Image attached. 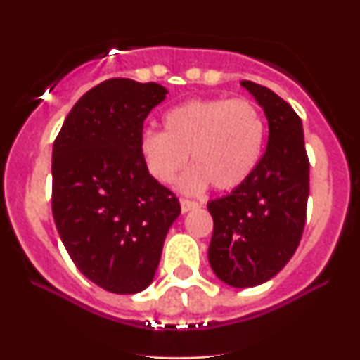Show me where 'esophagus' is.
Wrapping results in <instances>:
<instances>
[{
    "label": "esophagus",
    "instance_id": "esophagus-1",
    "mask_svg": "<svg viewBox=\"0 0 360 360\" xmlns=\"http://www.w3.org/2000/svg\"><path fill=\"white\" fill-rule=\"evenodd\" d=\"M198 208H200V205H198L196 201L181 200V212L183 213H188V212H191V210H198Z\"/></svg>",
    "mask_w": 360,
    "mask_h": 360
}]
</instances>
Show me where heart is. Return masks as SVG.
I'll list each match as a JSON object with an SVG mask.
<instances>
[{
    "label": "heart",
    "mask_w": 360,
    "mask_h": 360,
    "mask_svg": "<svg viewBox=\"0 0 360 360\" xmlns=\"http://www.w3.org/2000/svg\"><path fill=\"white\" fill-rule=\"evenodd\" d=\"M164 131H146L140 154L147 171L160 184L181 179L184 193L213 186L233 191L254 174L266 142V123L254 103L229 98L188 100L162 117Z\"/></svg>",
    "instance_id": "heart-1"
}]
</instances>
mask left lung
Here are the masks:
<instances>
[{
	"label": "left lung",
	"mask_w": 360,
	"mask_h": 360,
	"mask_svg": "<svg viewBox=\"0 0 360 360\" xmlns=\"http://www.w3.org/2000/svg\"><path fill=\"white\" fill-rule=\"evenodd\" d=\"M264 110L269 139L254 174L226 196L212 200L208 249L217 278L232 288H254L274 278L298 249L307 220L309 162L303 123L283 98L242 81Z\"/></svg>",
	"instance_id": "obj_1"
}]
</instances>
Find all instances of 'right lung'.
<instances>
[{"label":"right lung","instance_id":"obj_1","mask_svg":"<svg viewBox=\"0 0 360 360\" xmlns=\"http://www.w3.org/2000/svg\"><path fill=\"white\" fill-rule=\"evenodd\" d=\"M167 89L108 79L82 94L52 150V213L72 262L117 295L143 291L179 217L177 198L140 154L143 120Z\"/></svg>","mask_w":360,"mask_h":360}]
</instances>
